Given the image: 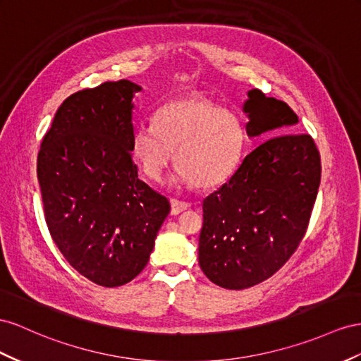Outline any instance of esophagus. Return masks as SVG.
Returning <instances> with one entry per match:
<instances>
[{"mask_svg":"<svg viewBox=\"0 0 361 361\" xmlns=\"http://www.w3.org/2000/svg\"><path fill=\"white\" fill-rule=\"evenodd\" d=\"M170 203H171V214H173V216H178V214H180L182 211L190 208V203L178 200V199H171Z\"/></svg>","mask_w":361,"mask_h":361,"instance_id":"34e87169","label":"esophagus"}]
</instances>
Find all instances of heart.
Wrapping results in <instances>:
<instances>
[{
    "mask_svg": "<svg viewBox=\"0 0 361 361\" xmlns=\"http://www.w3.org/2000/svg\"><path fill=\"white\" fill-rule=\"evenodd\" d=\"M238 116L197 95L171 100L142 124L132 138L133 157L142 173L161 182L173 150L178 179L199 188H214L237 169L243 147Z\"/></svg>",
    "mask_w": 361,
    "mask_h": 361,
    "instance_id": "obj_1",
    "label": "heart"
}]
</instances>
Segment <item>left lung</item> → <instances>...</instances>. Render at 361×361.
Wrapping results in <instances>:
<instances>
[{"label":"left lung","instance_id":"1","mask_svg":"<svg viewBox=\"0 0 361 361\" xmlns=\"http://www.w3.org/2000/svg\"><path fill=\"white\" fill-rule=\"evenodd\" d=\"M243 109L249 136H271L241 161L226 183L203 200L199 264L228 290L259 284L286 264L304 238L320 183V154L284 102L259 90ZM281 133V135H276Z\"/></svg>","mask_w":361,"mask_h":361}]
</instances>
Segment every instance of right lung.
Masks as SVG:
<instances>
[{
  "label": "right lung",
  "instance_id": "right-lung-1",
  "mask_svg": "<svg viewBox=\"0 0 361 361\" xmlns=\"http://www.w3.org/2000/svg\"><path fill=\"white\" fill-rule=\"evenodd\" d=\"M141 86L104 82L61 104L37 154L51 238L80 275L120 287L147 266L170 202L138 179L132 159L133 97Z\"/></svg>",
  "mask_w": 361,
  "mask_h": 361
}]
</instances>
